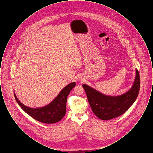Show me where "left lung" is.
<instances>
[{
  "mask_svg": "<svg viewBox=\"0 0 153 153\" xmlns=\"http://www.w3.org/2000/svg\"><path fill=\"white\" fill-rule=\"evenodd\" d=\"M89 105L98 118L108 120L123 115L137 99L140 89V77L136 69V77L131 89L123 95L109 96L83 84Z\"/></svg>",
  "mask_w": 153,
  "mask_h": 153,
  "instance_id": "left-lung-1",
  "label": "left lung"
}]
</instances>
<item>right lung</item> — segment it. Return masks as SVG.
<instances>
[{"mask_svg": "<svg viewBox=\"0 0 153 153\" xmlns=\"http://www.w3.org/2000/svg\"><path fill=\"white\" fill-rule=\"evenodd\" d=\"M75 85L74 82L68 84L62 89L54 100L41 108H32L25 105L18 100L14 93L15 98L21 108L37 121L44 123H54L60 121L65 116L67 97Z\"/></svg>", "mask_w": 153, "mask_h": 153, "instance_id": "right-lung-1", "label": "right lung"}]
</instances>
